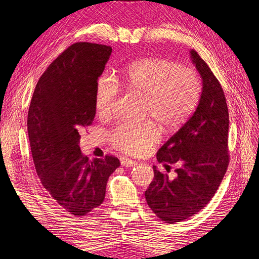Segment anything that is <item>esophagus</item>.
I'll return each instance as SVG.
<instances>
[{
    "mask_svg": "<svg viewBox=\"0 0 259 259\" xmlns=\"http://www.w3.org/2000/svg\"><path fill=\"white\" fill-rule=\"evenodd\" d=\"M136 164H137V161L131 160V159H126V158L121 159V166L123 167H134Z\"/></svg>",
    "mask_w": 259,
    "mask_h": 259,
    "instance_id": "1",
    "label": "esophagus"
}]
</instances>
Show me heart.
I'll use <instances>...</instances> for the list:
<instances>
[{
  "instance_id": "heart-1",
  "label": "heart",
  "mask_w": 259,
  "mask_h": 259,
  "mask_svg": "<svg viewBox=\"0 0 259 259\" xmlns=\"http://www.w3.org/2000/svg\"><path fill=\"white\" fill-rule=\"evenodd\" d=\"M124 85L145 98V115L163 129L171 130L186 122L200 99L199 75L191 68L168 59L144 58L131 62L124 70ZM119 87L111 75L104 73L97 80L95 106L107 117L112 111ZM110 142L126 155H142L159 139V130L151 122L122 123L110 134Z\"/></svg>"
}]
</instances>
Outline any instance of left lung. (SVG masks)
Returning <instances> with one entry per match:
<instances>
[{"label":"left lung","mask_w":259,"mask_h":259,"mask_svg":"<svg viewBox=\"0 0 259 259\" xmlns=\"http://www.w3.org/2000/svg\"><path fill=\"white\" fill-rule=\"evenodd\" d=\"M192 63L202 79V91L194 114L157 152L167 171L153 166L155 177L145 192L151 210L175 224L200 211L216 194L229 163V114L224 90L208 64L195 50Z\"/></svg>","instance_id":"1"}]
</instances>
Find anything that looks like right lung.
<instances>
[{
	"label": "right lung",
	"mask_w": 259,
	"mask_h": 259,
	"mask_svg": "<svg viewBox=\"0 0 259 259\" xmlns=\"http://www.w3.org/2000/svg\"><path fill=\"white\" fill-rule=\"evenodd\" d=\"M111 47L78 42L38 79L27 113V135L36 174L60 206L84 216L100 206L118 158L90 159L80 150V134L96 115L95 91Z\"/></svg>",
	"instance_id": "add662e5"
}]
</instances>
